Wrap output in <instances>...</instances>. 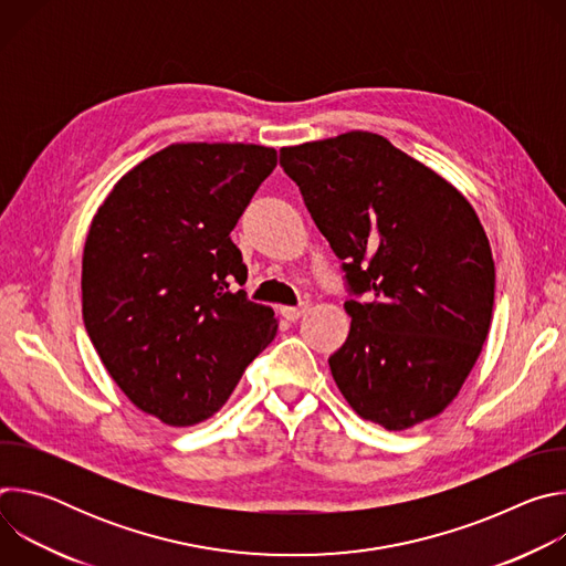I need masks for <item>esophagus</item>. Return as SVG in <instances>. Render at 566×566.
Returning <instances> with one entry per match:
<instances>
[{"label":"esophagus","instance_id":"34e87169","mask_svg":"<svg viewBox=\"0 0 566 566\" xmlns=\"http://www.w3.org/2000/svg\"><path fill=\"white\" fill-rule=\"evenodd\" d=\"M306 308H308V304H300V306H282L280 311H282V315H284L289 322H295L297 317L304 315Z\"/></svg>","mask_w":566,"mask_h":566}]
</instances>
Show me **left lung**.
<instances>
[{"label":"left lung","mask_w":566,"mask_h":566,"mask_svg":"<svg viewBox=\"0 0 566 566\" xmlns=\"http://www.w3.org/2000/svg\"><path fill=\"white\" fill-rule=\"evenodd\" d=\"M340 260L352 329L329 356L349 406L387 430L443 412L486 340L495 262L472 206L387 138L349 132L280 149Z\"/></svg>","instance_id":"obj_1"}]
</instances>
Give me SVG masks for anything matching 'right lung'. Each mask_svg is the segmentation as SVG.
I'll return each mask as SVG.
<instances>
[{
  "label": "right lung",
  "instance_id": "1",
  "mask_svg": "<svg viewBox=\"0 0 566 566\" xmlns=\"http://www.w3.org/2000/svg\"><path fill=\"white\" fill-rule=\"evenodd\" d=\"M277 166L241 143H179L129 170L98 208L83 258L85 329L116 385L186 428L212 417L275 338L271 306L230 230Z\"/></svg>",
  "mask_w": 566,
  "mask_h": 566
}]
</instances>
